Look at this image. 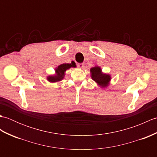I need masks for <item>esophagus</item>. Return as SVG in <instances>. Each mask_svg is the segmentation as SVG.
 <instances>
[{"label": "esophagus", "mask_w": 157, "mask_h": 157, "mask_svg": "<svg viewBox=\"0 0 157 157\" xmlns=\"http://www.w3.org/2000/svg\"><path fill=\"white\" fill-rule=\"evenodd\" d=\"M77 66H78V67L79 69L84 68V64H83V63H78V64H77Z\"/></svg>", "instance_id": "34e87169"}]
</instances>
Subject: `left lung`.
<instances>
[{
	"mask_svg": "<svg viewBox=\"0 0 157 157\" xmlns=\"http://www.w3.org/2000/svg\"><path fill=\"white\" fill-rule=\"evenodd\" d=\"M91 78L101 88H106L109 86L111 79V76L102 71L101 67L96 65L90 69Z\"/></svg>",
	"mask_w": 157,
	"mask_h": 157,
	"instance_id": "8db88e82",
	"label": "left lung"
}]
</instances>
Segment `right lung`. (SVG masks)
Instances as JSON below:
<instances>
[{
	"label": "right lung",
	"instance_id": "add662e5",
	"mask_svg": "<svg viewBox=\"0 0 157 157\" xmlns=\"http://www.w3.org/2000/svg\"><path fill=\"white\" fill-rule=\"evenodd\" d=\"M71 67H76L75 63L72 61L71 63H63L55 68V74L47 76V80L51 83H55L62 80L64 78L65 71Z\"/></svg>",
	"mask_w": 157,
	"mask_h": 157
}]
</instances>
